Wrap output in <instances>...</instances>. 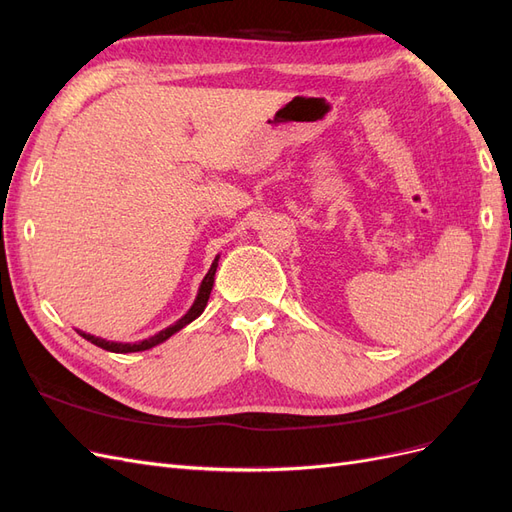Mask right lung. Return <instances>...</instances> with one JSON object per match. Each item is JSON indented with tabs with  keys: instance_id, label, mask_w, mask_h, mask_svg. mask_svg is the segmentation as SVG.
<instances>
[{
	"instance_id": "1",
	"label": "right lung",
	"mask_w": 512,
	"mask_h": 512,
	"mask_svg": "<svg viewBox=\"0 0 512 512\" xmlns=\"http://www.w3.org/2000/svg\"><path fill=\"white\" fill-rule=\"evenodd\" d=\"M218 260H220V254L215 256V260L211 262V269H209V271H207V275L203 277V282H200L198 294H196V299H194V303H192V307L188 309V312H185V314H183L175 324H170V327L162 329L160 333H156V335H151V337L143 339V342H134V344L108 342V339L96 337V335L85 333V331H79V329H76V333H79L81 337H85L87 342H91L94 346L102 348V350H108V352H119V354L143 352V350H149V348H153V346H158V344L166 342V339H168L170 335H175V333H177V331H181L183 327H188V324H190L192 320H196L200 314L205 312L207 301H209V294H211V288H213V282H215V271H218Z\"/></svg>"
}]
</instances>
